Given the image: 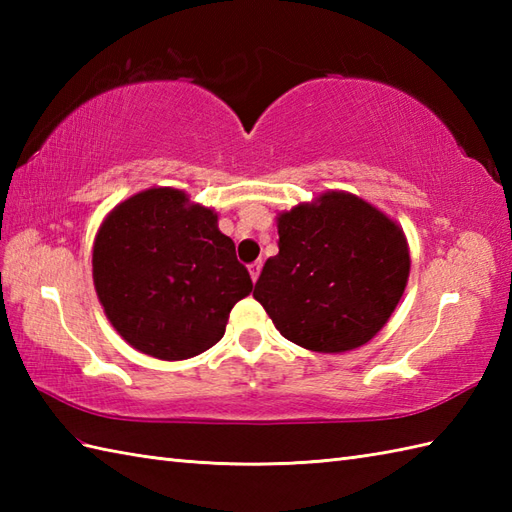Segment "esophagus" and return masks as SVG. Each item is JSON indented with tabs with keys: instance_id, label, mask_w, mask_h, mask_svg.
Masks as SVG:
<instances>
[{
	"instance_id": "esophagus-1",
	"label": "esophagus",
	"mask_w": 512,
	"mask_h": 512,
	"mask_svg": "<svg viewBox=\"0 0 512 512\" xmlns=\"http://www.w3.org/2000/svg\"><path fill=\"white\" fill-rule=\"evenodd\" d=\"M248 273H250V279L257 281L259 279V273H262V262H255L248 266Z\"/></svg>"
}]
</instances>
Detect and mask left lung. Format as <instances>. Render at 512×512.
<instances>
[{
  "label": "left lung",
  "mask_w": 512,
  "mask_h": 512,
  "mask_svg": "<svg viewBox=\"0 0 512 512\" xmlns=\"http://www.w3.org/2000/svg\"><path fill=\"white\" fill-rule=\"evenodd\" d=\"M277 233L253 297L281 336L323 354L372 341L409 279L402 228L358 195L328 191L279 213Z\"/></svg>",
  "instance_id": "1"
}]
</instances>
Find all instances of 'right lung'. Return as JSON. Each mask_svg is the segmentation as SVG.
<instances>
[{"label": "right lung", "mask_w": 512, "mask_h": 512, "mask_svg": "<svg viewBox=\"0 0 512 512\" xmlns=\"http://www.w3.org/2000/svg\"><path fill=\"white\" fill-rule=\"evenodd\" d=\"M92 277L114 330L160 361H184L224 336L233 306L253 292L217 213L180 189L154 187L107 213Z\"/></svg>", "instance_id": "add662e5"}]
</instances>
